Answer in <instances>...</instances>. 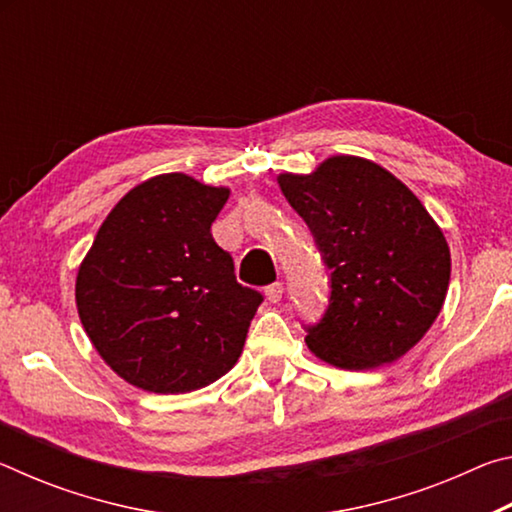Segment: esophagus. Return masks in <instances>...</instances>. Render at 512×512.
<instances>
[{
	"instance_id": "esophagus-1",
	"label": "esophagus",
	"mask_w": 512,
	"mask_h": 512,
	"mask_svg": "<svg viewBox=\"0 0 512 512\" xmlns=\"http://www.w3.org/2000/svg\"><path fill=\"white\" fill-rule=\"evenodd\" d=\"M282 293H284L282 282H273V284H268V287H266V298L271 302H280Z\"/></svg>"
}]
</instances>
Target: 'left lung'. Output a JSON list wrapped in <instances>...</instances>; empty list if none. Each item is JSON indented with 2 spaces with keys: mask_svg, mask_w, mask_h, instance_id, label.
I'll return each instance as SVG.
<instances>
[{
  "mask_svg": "<svg viewBox=\"0 0 512 512\" xmlns=\"http://www.w3.org/2000/svg\"><path fill=\"white\" fill-rule=\"evenodd\" d=\"M287 196L329 268V307L307 348L343 370L402 359L438 318L449 246L409 187L377 162L332 155L311 173H280Z\"/></svg>",
  "mask_w": 512,
  "mask_h": 512,
  "instance_id": "obj_1",
  "label": "left lung"
}]
</instances>
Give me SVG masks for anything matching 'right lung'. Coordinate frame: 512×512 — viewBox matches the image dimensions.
I'll list each match as a JSON object with an SVG mask.
<instances>
[{
	"mask_svg": "<svg viewBox=\"0 0 512 512\" xmlns=\"http://www.w3.org/2000/svg\"><path fill=\"white\" fill-rule=\"evenodd\" d=\"M228 196L178 171L144 180L112 207L79 266L85 334L142 391H198L241 357L262 296L241 287L210 232Z\"/></svg>",
	"mask_w": 512,
	"mask_h": 512,
	"instance_id": "add662e5",
	"label": "right lung"
}]
</instances>
